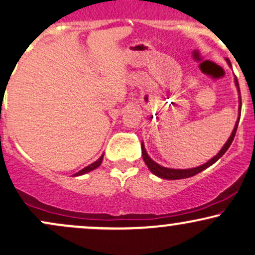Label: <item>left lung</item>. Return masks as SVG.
<instances>
[{"label": "left lung", "instance_id": "obj_1", "mask_svg": "<svg viewBox=\"0 0 255 255\" xmlns=\"http://www.w3.org/2000/svg\"><path fill=\"white\" fill-rule=\"evenodd\" d=\"M227 63H228L229 66H232L231 61L229 59H226ZM235 85L236 88H238V91H239V118H238V121H236L235 124V127L234 129H233L231 136H229V139L227 140V142L225 143V146L221 148V151L217 153L214 158H211L209 161H207L205 164L201 165V166H197V167H194V168H186V170H176V168H168V167H164V166H160V165L157 164L154 160H152L151 157H149L148 154H147L146 149H145V146H143V142L141 143V153H142V159L143 161H145V164L147 165V167L149 168V171H151L152 173H154L155 176L160 177V178H164V179H171V180H174V179H184V178H189V177H192L195 176V174H197L199 172H202V171L205 170V168H208L209 166H211L213 164H215V162L219 160V159L222 157L223 154L227 152V149L229 148V146L232 145L233 140H234L235 137V134H236V129H238V125H239V120H240V115H241V96H240V88H239V83H238V79L235 77Z\"/></svg>", "mask_w": 255, "mask_h": 255}]
</instances>
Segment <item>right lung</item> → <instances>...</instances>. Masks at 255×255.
<instances>
[{"label":"right lung","mask_w":255,"mask_h":255,"mask_svg":"<svg viewBox=\"0 0 255 255\" xmlns=\"http://www.w3.org/2000/svg\"><path fill=\"white\" fill-rule=\"evenodd\" d=\"M102 160H103V154L101 155L100 158H98V160H96L95 162H93V164H90V165H89V166L84 167V168H83V170L78 171V172L73 174V176H82V174L90 172V171H93V170H95V168H97L98 166H100V165L102 164Z\"/></svg>","instance_id":"right-lung-1"}]
</instances>
